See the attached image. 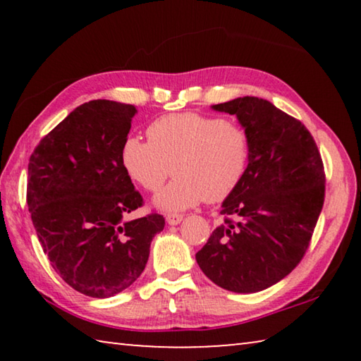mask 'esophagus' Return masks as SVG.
<instances>
[{
  "mask_svg": "<svg viewBox=\"0 0 361 361\" xmlns=\"http://www.w3.org/2000/svg\"><path fill=\"white\" fill-rule=\"evenodd\" d=\"M166 221L170 226H176L183 221V215H180V213H169L166 216Z\"/></svg>",
  "mask_w": 361,
  "mask_h": 361,
  "instance_id": "esophagus-1",
  "label": "esophagus"
}]
</instances>
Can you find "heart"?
<instances>
[{
	"label": "heart",
	"instance_id": "heart-1",
	"mask_svg": "<svg viewBox=\"0 0 361 361\" xmlns=\"http://www.w3.org/2000/svg\"><path fill=\"white\" fill-rule=\"evenodd\" d=\"M148 140L127 137L121 166L149 192L164 185L173 167L176 178L152 199V205L166 213L188 210L202 200L223 202L240 186L252 159L248 130L218 116H162L149 124Z\"/></svg>",
	"mask_w": 361,
	"mask_h": 361
}]
</instances>
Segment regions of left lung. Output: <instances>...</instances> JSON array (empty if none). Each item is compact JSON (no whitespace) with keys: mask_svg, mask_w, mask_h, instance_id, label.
Listing matches in <instances>:
<instances>
[{"mask_svg":"<svg viewBox=\"0 0 361 361\" xmlns=\"http://www.w3.org/2000/svg\"><path fill=\"white\" fill-rule=\"evenodd\" d=\"M212 109L234 114L252 137L240 186L221 204L224 219L195 261L213 283L234 293L276 285L309 247L325 200L319 148L301 121L271 102L239 97Z\"/></svg>","mask_w":361,"mask_h":361,"instance_id":"1","label":"left lung"}]
</instances>
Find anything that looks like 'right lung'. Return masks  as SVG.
Returning <instances> with one entry per match:
<instances>
[{
  "instance_id": "add662e5",
  "label": "right lung",
  "mask_w": 361,
  "mask_h": 361,
  "mask_svg": "<svg viewBox=\"0 0 361 361\" xmlns=\"http://www.w3.org/2000/svg\"><path fill=\"white\" fill-rule=\"evenodd\" d=\"M137 108L111 100L78 106L36 146L27 204L41 247L66 283L111 298L142 276L151 240L166 219L127 221L142 195L121 166Z\"/></svg>"
}]
</instances>
